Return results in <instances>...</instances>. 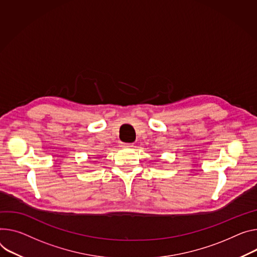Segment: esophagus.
Instances as JSON below:
<instances>
[{
	"label": "esophagus",
	"mask_w": 257,
	"mask_h": 257,
	"mask_svg": "<svg viewBox=\"0 0 257 257\" xmlns=\"http://www.w3.org/2000/svg\"><path fill=\"white\" fill-rule=\"evenodd\" d=\"M121 147H122V148H130V147H132V145H131V144H125V143H121Z\"/></svg>",
	"instance_id": "34e87169"
}]
</instances>
